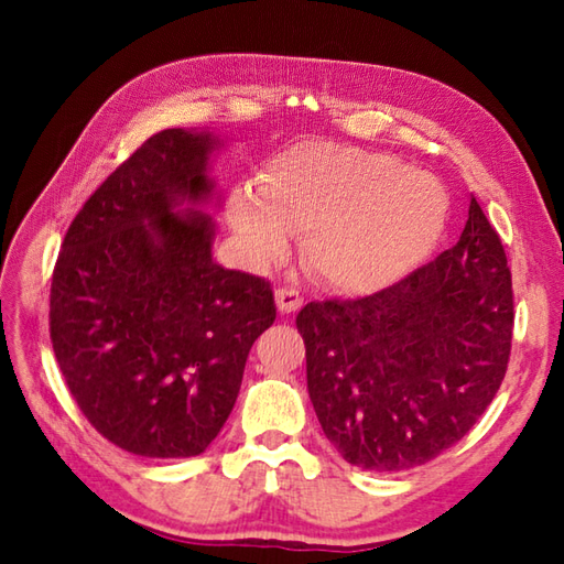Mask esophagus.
<instances>
[{"label": "esophagus", "instance_id": "obj_1", "mask_svg": "<svg viewBox=\"0 0 564 564\" xmlns=\"http://www.w3.org/2000/svg\"><path fill=\"white\" fill-rule=\"evenodd\" d=\"M275 305H279L283 315H291V313H297V310L303 307V297H301V293L293 291V289H279V291H275Z\"/></svg>", "mask_w": 564, "mask_h": 564}]
</instances>
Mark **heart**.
<instances>
[{
    "label": "heart",
    "mask_w": 564,
    "mask_h": 564,
    "mask_svg": "<svg viewBox=\"0 0 564 564\" xmlns=\"http://www.w3.org/2000/svg\"><path fill=\"white\" fill-rule=\"evenodd\" d=\"M448 196L436 176L392 154L303 142L279 154L259 188L230 198V223L249 254L281 257L293 230L322 281L351 295L398 283L443 232Z\"/></svg>",
    "instance_id": "heart-1"
}]
</instances>
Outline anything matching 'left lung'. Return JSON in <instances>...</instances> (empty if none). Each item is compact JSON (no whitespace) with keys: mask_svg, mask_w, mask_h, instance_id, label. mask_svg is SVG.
I'll list each match as a JSON object with an SVG mask.
<instances>
[{"mask_svg":"<svg viewBox=\"0 0 564 564\" xmlns=\"http://www.w3.org/2000/svg\"><path fill=\"white\" fill-rule=\"evenodd\" d=\"M307 390L346 463L398 473L434 460L485 414L505 380L513 291L480 203L458 242L402 281L295 317Z\"/></svg>","mask_w":564,"mask_h":564,"instance_id":"8db88e82","label":"left lung"}]
</instances>
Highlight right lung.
Instances as JSON below:
<instances>
[{
	"label": "right lung",
	"instance_id": "1",
	"mask_svg": "<svg viewBox=\"0 0 564 564\" xmlns=\"http://www.w3.org/2000/svg\"><path fill=\"white\" fill-rule=\"evenodd\" d=\"M210 133H154L84 203L51 283V341L82 414L113 446L188 458L230 416L251 344L275 319L267 279L213 259Z\"/></svg>",
	"mask_w": 564,
	"mask_h": 564
}]
</instances>
